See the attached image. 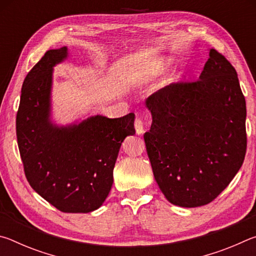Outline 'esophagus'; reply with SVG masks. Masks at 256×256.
I'll list each match as a JSON object with an SVG mask.
<instances>
[{"label":"esophagus","instance_id":"34e87169","mask_svg":"<svg viewBox=\"0 0 256 256\" xmlns=\"http://www.w3.org/2000/svg\"><path fill=\"white\" fill-rule=\"evenodd\" d=\"M134 128H136V133L138 136H141V134L144 132V123H142V120L140 118L136 120V122H134Z\"/></svg>","mask_w":256,"mask_h":256}]
</instances>
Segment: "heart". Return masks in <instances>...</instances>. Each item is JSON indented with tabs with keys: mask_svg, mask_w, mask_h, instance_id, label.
<instances>
[{
	"mask_svg": "<svg viewBox=\"0 0 256 256\" xmlns=\"http://www.w3.org/2000/svg\"><path fill=\"white\" fill-rule=\"evenodd\" d=\"M170 58H159L151 60L144 64V66L141 68L138 78H140L141 81H149L151 79H154V78L162 76V73L166 72L168 68L170 66Z\"/></svg>",
	"mask_w": 256,
	"mask_h": 256,
	"instance_id": "1",
	"label": "heart"
}]
</instances>
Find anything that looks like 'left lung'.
<instances>
[{
  "label": "left lung",
  "mask_w": 256,
  "mask_h": 256,
  "mask_svg": "<svg viewBox=\"0 0 256 256\" xmlns=\"http://www.w3.org/2000/svg\"><path fill=\"white\" fill-rule=\"evenodd\" d=\"M144 144L154 180L172 204H208L227 188L246 152V102L237 72L210 48L198 80L164 86L146 100Z\"/></svg>",
  "instance_id": "obj_1"
}]
</instances>
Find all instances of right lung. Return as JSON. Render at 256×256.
<instances>
[{
	"label": "right lung",
	"mask_w": 256,
	"mask_h": 256,
	"mask_svg": "<svg viewBox=\"0 0 256 256\" xmlns=\"http://www.w3.org/2000/svg\"><path fill=\"white\" fill-rule=\"evenodd\" d=\"M68 58L66 46L47 50L24 81L16 138L29 184L56 209L88 214L99 209L112 185L124 138L134 136V114L94 115L68 124L54 120L53 73Z\"/></svg>",
	"instance_id": "obj_1"
}]
</instances>
